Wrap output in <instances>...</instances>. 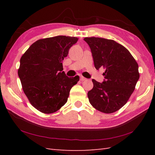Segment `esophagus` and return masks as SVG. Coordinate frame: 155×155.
Wrapping results in <instances>:
<instances>
[{
  "label": "esophagus",
  "mask_w": 155,
  "mask_h": 155,
  "mask_svg": "<svg viewBox=\"0 0 155 155\" xmlns=\"http://www.w3.org/2000/svg\"><path fill=\"white\" fill-rule=\"evenodd\" d=\"M80 79H81V81H86L87 78L83 77H80Z\"/></svg>",
  "instance_id": "obj_1"
}]
</instances>
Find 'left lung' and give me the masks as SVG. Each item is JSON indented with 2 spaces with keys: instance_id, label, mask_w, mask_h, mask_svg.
Wrapping results in <instances>:
<instances>
[{
  "instance_id": "obj_1",
  "label": "left lung",
  "mask_w": 155,
  "mask_h": 155,
  "mask_svg": "<svg viewBox=\"0 0 155 155\" xmlns=\"http://www.w3.org/2000/svg\"><path fill=\"white\" fill-rule=\"evenodd\" d=\"M96 69H105L104 79H94L88 92L92 106L104 113H113L127 103L139 79V65L127 49L116 41L98 37H87Z\"/></svg>"
}]
</instances>
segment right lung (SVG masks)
Segmentation results:
<instances>
[{"label":"right lung","instance_id":"1","mask_svg":"<svg viewBox=\"0 0 155 155\" xmlns=\"http://www.w3.org/2000/svg\"><path fill=\"white\" fill-rule=\"evenodd\" d=\"M78 38L57 36L34 42L22 56L18 71L23 91L35 108L53 113L67 103L78 76L68 77L62 61Z\"/></svg>","mask_w":155,"mask_h":155}]
</instances>
